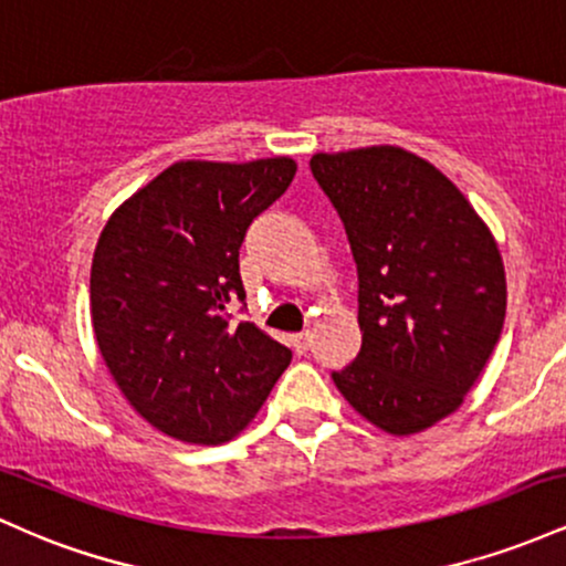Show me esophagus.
Here are the masks:
<instances>
[{"instance_id":"1","label":"esophagus","mask_w":566,"mask_h":566,"mask_svg":"<svg viewBox=\"0 0 566 566\" xmlns=\"http://www.w3.org/2000/svg\"><path fill=\"white\" fill-rule=\"evenodd\" d=\"M292 348H295L297 354H305V350L311 348V333H308V329H305V333L292 335Z\"/></svg>"}]
</instances>
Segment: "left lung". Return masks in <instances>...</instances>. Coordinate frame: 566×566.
<instances>
[{"label": "left lung", "instance_id": "left-lung-1", "mask_svg": "<svg viewBox=\"0 0 566 566\" xmlns=\"http://www.w3.org/2000/svg\"><path fill=\"white\" fill-rule=\"evenodd\" d=\"M311 172L346 229L361 348L333 373L369 423L407 437L463 405L503 329L495 239L437 167L396 146L316 154Z\"/></svg>", "mask_w": 566, "mask_h": 566}]
</instances>
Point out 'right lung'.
Listing matches in <instances>:
<instances>
[{"label": "right lung", "instance_id": "right-lung-1", "mask_svg": "<svg viewBox=\"0 0 566 566\" xmlns=\"http://www.w3.org/2000/svg\"><path fill=\"white\" fill-rule=\"evenodd\" d=\"M287 157L178 161L129 197L97 239L90 305L103 359L143 418L188 444H220L255 418L292 350L255 324L239 247L295 178Z\"/></svg>", "mask_w": 566, "mask_h": 566}]
</instances>
